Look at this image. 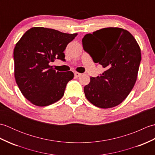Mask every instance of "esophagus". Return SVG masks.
Wrapping results in <instances>:
<instances>
[{
  "label": "esophagus",
  "mask_w": 155,
  "mask_h": 155,
  "mask_svg": "<svg viewBox=\"0 0 155 155\" xmlns=\"http://www.w3.org/2000/svg\"><path fill=\"white\" fill-rule=\"evenodd\" d=\"M81 75V74L79 73V72H74V77H79Z\"/></svg>",
  "instance_id": "obj_1"
}]
</instances>
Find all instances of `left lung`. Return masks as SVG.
<instances>
[{
    "instance_id": "1",
    "label": "left lung",
    "mask_w": 155,
    "mask_h": 155,
    "mask_svg": "<svg viewBox=\"0 0 155 155\" xmlns=\"http://www.w3.org/2000/svg\"><path fill=\"white\" fill-rule=\"evenodd\" d=\"M83 47L94 62L105 71L91 77L84 87L88 101L94 106L108 108L120 104L136 83L141 61L140 48L129 32L120 28H104L87 34Z\"/></svg>"
}]
</instances>
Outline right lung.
I'll list each match as a JSON object with an SVG mask.
<instances>
[{
    "mask_svg": "<svg viewBox=\"0 0 155 155\" xmlns=\"http://www.w3.org/2000/svg\"><path fill=\"white\" fill-rule=\"evenodd\" d=\"M77 35L33 27L16 43L13 52L16 83L31 103L48 106L63 96L68 82L74 77L73 72H57L49 62L55 59L64 61L63 52Z\"/></svg>",
    "mask_w": 155,
    "mask_h": 155,
    "instance_id": "obj_1",
    "label": "right lung"
}]
</instances>
